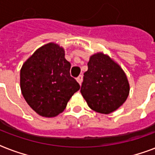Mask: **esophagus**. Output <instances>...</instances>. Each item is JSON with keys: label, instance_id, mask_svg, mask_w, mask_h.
I'll list each match as a JSON object with an SVG mask.
<instances>
[{"label": "esophagus", "instance_id": "obj_1", "mask_svg": "<svg viewBox=\"0 0 155 155\" xmlns=\"http://www.w3.org/2000/svg\"><path fill=\"white\" fill-rule=\"evenodd\" d=\"M76 80H77V82L79 83L80 84H82V81H83V75H79V76L76 78Z\"/></svg>", "mask_w": 155, "mask_h": 155}]
</instances>
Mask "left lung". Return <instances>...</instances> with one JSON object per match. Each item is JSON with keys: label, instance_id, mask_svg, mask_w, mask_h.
Listing matches in <instances>:
<instances>
[{"label": "left lung", "instance_id": "obj_1", "mask_svg": "<svg viewBox=\"0 0 155 155\" xmlns=\"http://www.w3.org/2000/svg\"><path fill=\"white\" fill-rule=\"evenodd\" d=\"M129 90L127 75L113 59L103 53L90 57L80 93L91 109L110 114L124 103Z\"/></svg>", "mask_w": 155, "mask_h": 155}]
</instances>
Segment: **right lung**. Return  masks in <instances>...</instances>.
Segmentation results:
<instances>
[{"mask_svg": "<svg viewBox=\"0 0 155 155\" xmlns=\"http://www.w3.org/2000/svg\"><path fill=\"white\" fill-rule=\"evenodd\" d=\"M71 63L62 47L55 43L41 46L20 71V88L31 109L43 117L62 113L73 94L80 88L70 75Z\"/></svg>", "mask_w": 155, "mask_h": 155, "instance_id": "right-lung-1", "label": "right lung"}]
</instances>
